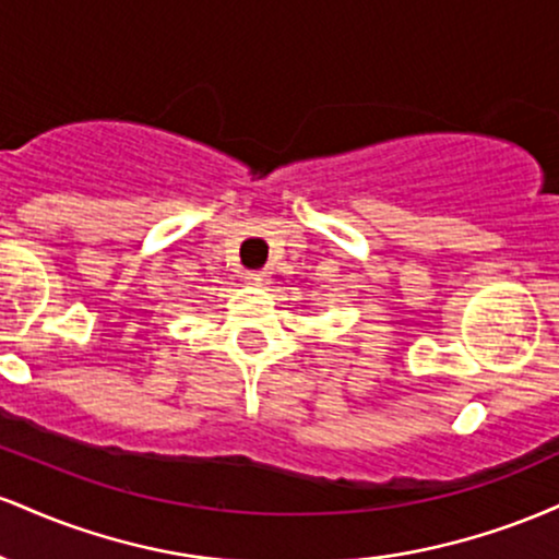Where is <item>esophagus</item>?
<instances>
[{
    "label": "esophagus",
    "instance_id": "obj_1",
    "mask_svg": "<svg viewBox=\"0 0 559 559\" xmlns=\"http://www.w3.org/2000/svg\"><path fill=\"white\" fill-rule=\"evenodd\" d=\"M243 281H247L249 286H265L267 281H271V275H267V271H247L243 273Z\"/></svg>",
    "mask_w": 559,
    "mask_h": 559
}]
</instances>
